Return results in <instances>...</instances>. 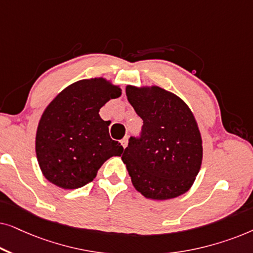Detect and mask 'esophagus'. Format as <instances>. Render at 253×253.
Instances as JSON below:
<instances>
[{
  "instance_id": "34e87169",
  "label": "esophagus",
  "mask_w": 253,
  "mask_h": 253,
  "mask_svg": "<svg viewBox=\"0 0 253 253\" xmlns=\"http://www.w3.org/2000/svg\"><path fill=\"white\" fill-rule=\"evenodd\" d=\"M121 144H122L123 148H126V145H127V137H124L123 139L121 140Z\"/></svg>"
}]
</instances>
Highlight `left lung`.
I'll list each match as a JSON object with an SVG mask.
<instances>
[{
  "label": "left lung",
  "instance_id": "8db88e82",
  "mask_svg": "<svg viewBox=\"0 0 253 253\" xmlns=\"http://www.w3.org/2000/svg\"><path fill=\"white\" fill-rule=\"evenodd\" d=\"M126 96L143 120L138 137H130L122 160L138 192L166 200L191 188L203 159L202 137L185 102L166 89L127 86Z\"/></svg>",
  "mask_w": 253,
  "mask_h": 253
}]
</instances>
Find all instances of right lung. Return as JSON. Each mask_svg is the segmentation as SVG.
Masks as SVG:
<instances>
[{
    "instance_id": "right-lung-1",
    "label": "right lung",
    "mask_w": 253,
    "mask_h": 253,
    "mask_svg": "<svg viewBox=\"0 0 253 253\" xmlns=\"http://www.w3.org/2000/svg\"><path fill=\"white\" fill-rule=\"evenodd\" d=\"M121 95V88L103 78L84 79L68 86L41 116L36 152L41 171L62 189L92 182L103 162L120 157L123 147L109 136V122L100 108Z\"/></svg>"
}]
</instances>
